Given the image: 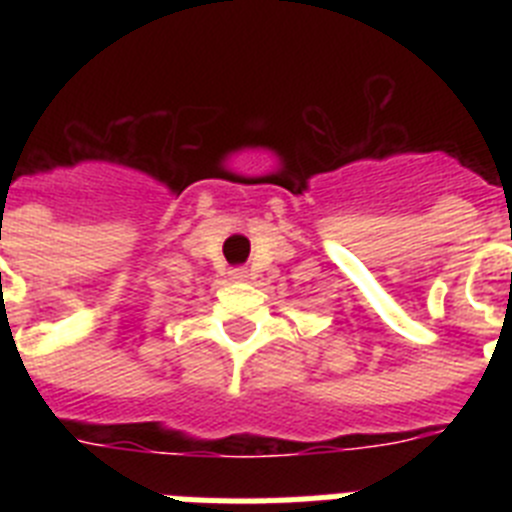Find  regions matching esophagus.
Here are the masks:
<instances>
[{
  "instance_id": "34e87169",
  "label": "esophagus",
  "mask_w": 512,
  "mask_h": 512,
  "mask_svg": "<svg viewBox=\"0 0 512 512\" xmlns=\"http://www.w3.org/2000/svg\"><path fill=\"white\" fill-rule=\"evenodd\" d=\"M228 277H230V282H248V271L246 269H230L228 271Z\"/></svg>"
}]
</instances>
